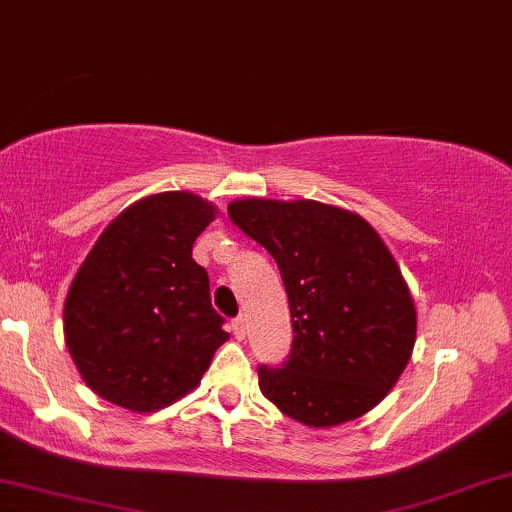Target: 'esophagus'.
<instances>
[{
	"instance_id": "1",
	"label": "esophagus",
	"mask_w": 512,
	"mask_h": 512,
	"mask_svg": "<svg viewBox=\"0 0 512 512\" xmlns=\"http://www.w3.org/2000/svg\"><path fill=\"white\" fill-rule=\"evenodd\" d=\"M245 327H248V322H245V317H243V315L236 317V320L231 322V330H233V334H236L238 339H243V337H245Z\"/></svg>"
}]
</instances>
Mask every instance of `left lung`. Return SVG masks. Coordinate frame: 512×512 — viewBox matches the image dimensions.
Here are the masks:
<instances>
[{
    "mask_svg": "<svg viewBox=\"0 0 512 512\" xmlns=\"http://www.w3.org/2000/svg\"><path fill=\"white\" fill-rule=\"evenodd\" d=\"M228 214L274 257L289 296L291 356L257 370L262 395L310 428L378 407L416 342L414 298L378 231L315 199L243 197Z\"/></svg>",
    "mask_w": 512,
    "mask_h": 512,
    "instance_id": "1",
    "label": "left lung"
}]
</instances>
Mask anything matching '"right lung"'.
<instances>
[{
	"label": "right lung",
	"instance_id": "1",
	"mask_svg": "<svg viewBox=\"0 0 512 512\" xmlns=\"http://www.w3.org/2000/svg\"><path fill=\"white\" fill-rule=\"evenodd\" d=\"M216 216L195 192H156L122 209L81 262L64 301V342L98 397L137 414L168 407L228 342L207 269L192 260Z\"/></svg>",
	"mask_w": 512,
	"mask_h": 512
}]
</instances>
